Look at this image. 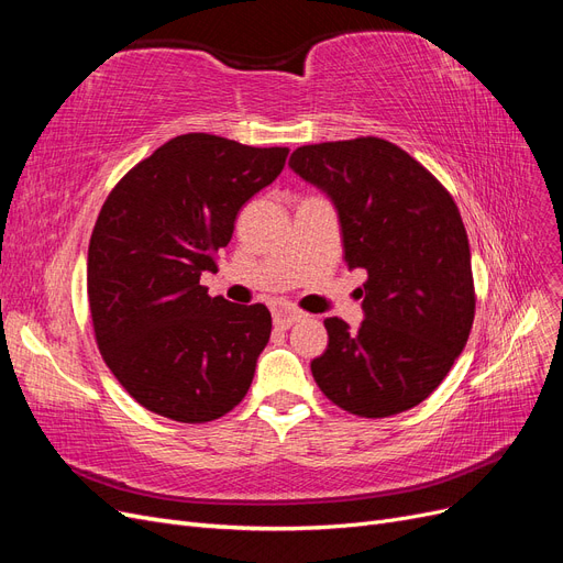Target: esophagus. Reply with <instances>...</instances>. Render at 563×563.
<instances>
[{
    "label": "esophagus",
    "instance_id": "34e87169",
    "mask_svg": "<svg viewBox=\"0 0 563 563\" xmlns=\"http://www.w3.org/2000/svg\"><path fill=\"white\" fill-rule=\"evenodd\" d=\"M300 319H305V312H300L296 308H277L275 310V327L282 329V331L291 329L294 323L300 321Z\"/></svg>",
    "mask_w": 563,
    "mask_h": 563
}]
</instances>
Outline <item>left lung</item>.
Listing matches in <instances>:
<instances>
[{"label":"left lung","instance_id":"left-lung-1","mask_svg":"<svg viewBox=\"0 0 563 563\" xmlns=\"http://www.w3.org/2000/svg\"><path fill=\"white\" fill-rule=\"evenodd\" d=\"M288 166L333 201L345 263L366 269L364 321L329 317V347L310 364L319 389L362 418L428 399L463 352L474 321L470 242L453 197L383 139L298 147Z\"/></svg>","mask_w":563,"mask_h":563}]
</instances>
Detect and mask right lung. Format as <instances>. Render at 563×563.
Returning <instances> with one entry per match:
<instances>
[{
	"label": "right lung",
	"instance_id": "1",
	"mask_svg": "<svg viewBox=\"0 0 563 563\" xmlns=\"http://www.w3.org/2000/svg\"><path fill=\"white\" fill-rule=\"evenodd\" d=\"M288 147L176 135L114 185L89 244L87 294L100 354L147 411L209 422L240 404L265 350V305L199 284L244 203L275 180Z\"/></svg>",
	"mask_w": 563,
	"mask_h": 563
}]
</instances>
